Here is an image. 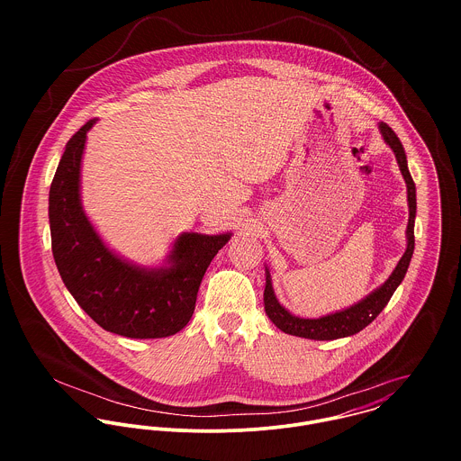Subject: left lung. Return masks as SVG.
<instances>
[{
	"label": "left lung",
	"instance_id": "1",
	"mask_svg": "<svg viewBox=\"0 0 461 461\" xmlns=\"http://www.w3.org/2000/svg\"><path fill=\"white\" fill-rule=\"evenodd\" d=\"M380 132L384 136V140L387 141V145L394 150L395 159L399 165V170L404 177L406 183V190H408V209H410V216H408V227H406V252L402 254V258L399 259V263L395 266L393 275L385 280L384 285H380L376 291H373L369 296H366L362 302H358L357 305H351L340 312L329 314L318 320H303L298 316H293L289 311H285L275 293H273V285H271V276L269 271L266 269V287H264V311L267 314V318L273 321V325L276 329L289 333V335H296V337H305V339H314V340H333V339H340V337H348L353 333H358L360 330L366 329L369 323H373L376 320V316L385 309V305L389 303V300L393 298L397 285L402 282L406 269L411 261L413 256V247H415V236H413V223H415V209H417V198H415V183L410 176L408 170V163H406V154L404 149L399 141V138L395 136V132L385 124L380 122Z\"/></svg>",
	"mask_w": 461,
	"mask_h": 461
}]
</instances>
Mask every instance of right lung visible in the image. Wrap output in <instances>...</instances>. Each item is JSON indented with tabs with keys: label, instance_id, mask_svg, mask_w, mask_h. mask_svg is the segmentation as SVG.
<instances>
[{
	"label": "right lung",
	"instance_id": "obj_1",
	"mask_svg": "<svg viewBox=\"0 0 461 461\" xmlns=\"http://www.w3.org/2000/svg\"><path fill=\"white\" fill-rule=\"evenodd\" d=\"M88 121L67 141L50 190L51 249L77 305L103 329L131 339H159L185 329L194 316L207 266L230 234H181L168 266L140 267L115 256L86 218L79 170Z\"/></svg>",
	"mask_w": 461,
	"mask_h": 461
}]
</instances>
